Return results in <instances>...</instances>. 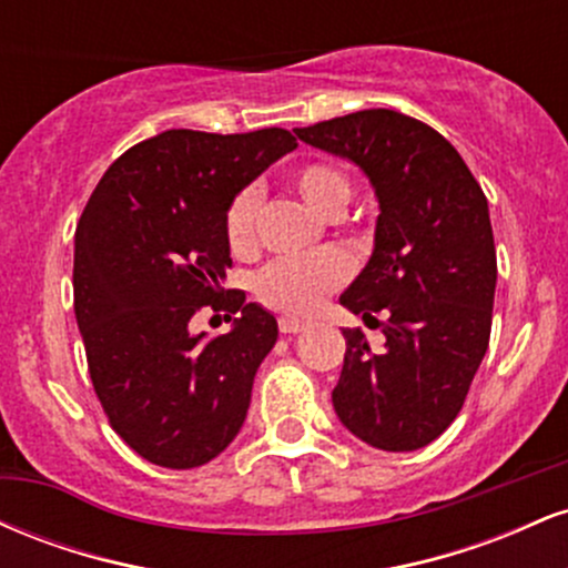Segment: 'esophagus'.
Here are the masks:
<instances>
[{
  "mask_svg": "<svg viewBox=\"0 0 568 568\" xmlns=\"http://www.w3.org/2000/svg\"><path fill=\"white\" fill-rule=\"evenodd\" d=\"M280 334H298V331L306 328L304 321H296V317H280Z\"/></svg>",
  "mask_w": 568,
  "mask_h": 568,
  "instance_id": "obj_1",
  "label": "esophagus"
}]
</instances>
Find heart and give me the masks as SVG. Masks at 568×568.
Here are the masks:
<instances>
[{
  "label": "heart",
  "mask_w": 568,
  "mask_h": 568,
  "mask_svg": "<svg viewBox=\"0 0 568 568\" xmlns=\"http://www.w3.org/2000/svg\"><path fill=\"white\" fill-rule=\"evenodd\" d=\"M288 184L321 216H336L349 200L347 175L331 162H304L293 168ZM256 189L237 192L224 216L226 243L234 256H247L256 247ZM347 275V258L336 251H323L306 258H283V262H272L256 277V296L272 310L302 317L323 302L325 293L336 291Z\"/></svg>",
  "instance_id": "b5f03b06"
}]
</instances>
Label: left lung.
I'll return each instance as SVG.
<instances>
[{
    "label": "left lung",
    "instance_id": "8db88e82",
    "mask_svg": "<svg viewBox=\"0 0 568 568\" xmlns=\"http://www.w3.org/2000/svg\"><path fill=\"white\" fill-rule=\"evenodd\" d=\"M296 135L355 162L379 200L374 253L338 302L379 325L384 344L344 328L336 416L368 446L416 452L456 419L488 349L497 251L486 194L438 130L393 109Z\"/></svg>",
    "mask_w": 568,
    "mask_h": 568
}]
</instances>
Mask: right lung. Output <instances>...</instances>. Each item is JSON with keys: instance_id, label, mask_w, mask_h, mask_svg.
Returning <instances> with one entry per match:
<instances>
[{"instance_id": "right-lung-1", "label": "right lung", "mask_w": 568, "mask_h": 568, "mask_svg": "<svg viewBox=\"0 0 568 568\" xmlns=\"http://www.w3.org/2000/svg\"><path fill=\"white\" fill-rule=\"evenodd\" d=\"M293 149L283 128L165 130L116 158L84 205L74 315L90 379L114 433L152 465H205L243 427L277 321L224 288V216L240 189ZM202 305L241 315L230 335L191 334Z\"/></svg>"}]
</instances>
